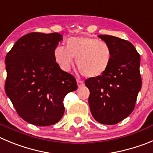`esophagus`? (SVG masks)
Returning a JSON list of instances; mask_svg holds the SVG:
<instances>
[{"mask_svg":"<svg viewBox=\"0 0 153 153\" xmlns=\"http://www.w3.org/2000/svg\"><path fill=\"white\" fill-rule=\"evenodd\" d=\"M77 86L78 87H82L84 86V82L82 80H77Z\"/></svg>","mask_w":153,"mask_h":153,"instance_id":"obj_1","label":"esophagus"}]
</instances>
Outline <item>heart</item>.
Segmentation results:
<instances>
[{
    "label": "heart",
    "mask_w": 153,
    "mask_h": 153,
    "mask_svg": "<svg viewBox=\"0 0 153 153\" xmlns=\"http://www.w3.org/2000/svg\"><path fill=\"white\" fill-rule=\"evenodd\" d=\"M54 59L64 71H68L74 58L81 74L86 77L97 78L108 69L112 60L110 46L105 42L89 36L72 37L66 48L58 45L54 51Z\"/></svg>",
    "instance_id": "obj_1"
}]
</instances>
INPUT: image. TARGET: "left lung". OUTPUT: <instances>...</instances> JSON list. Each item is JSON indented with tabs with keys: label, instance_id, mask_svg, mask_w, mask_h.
Wrapping results in <instances>:
<instances>
[{
	"label": "left lung",
	"instance_id": "obj_1",
	"mask_svg": "<svg viewBox=\"0 0 153 153\" xmlns=\"http://www.w3.org/2000/svg\"><path fill=\"white\" fill-rule=\"evenodd\" d=\"M110 46L112 60L108 69L97 78H89V105L92 117L102 124H115L134 111L141 89L140 56L130 42L112 36L99 35Z\"/></svg>",
	"mask_w": 153,
	"mask_h": 153
}]
</instances>
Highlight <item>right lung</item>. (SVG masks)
<instances>
[{
    "label": "right lung",
    "instance_id": "add662e5",
    "mask_svg": "<svg viewBox=\"0 0 153 153\" xmlns=\"http://www.w3.org/2000/svg\"><path fill=\"white\" fill-rule=\"evenodd\" d=\"M62 39L57 33H29L6 56L7 96L29 124L58 122L64 113V97L77 89L74 76L62 71L54 59V49Z\"/></svg>",
    "mask_w": 153,
    "mask_h": 153
}]
</instances>
